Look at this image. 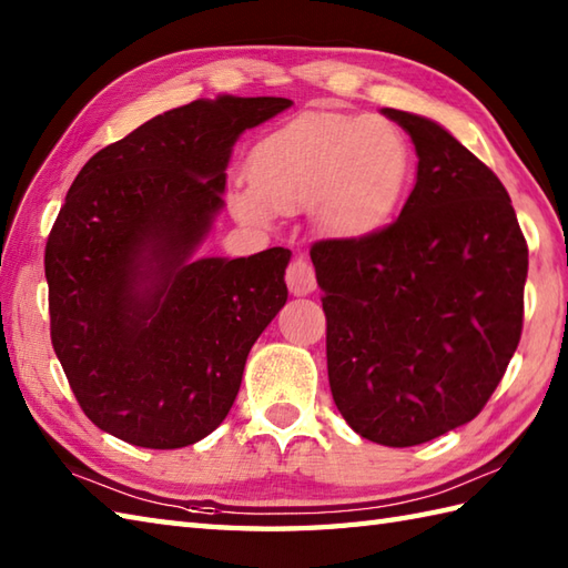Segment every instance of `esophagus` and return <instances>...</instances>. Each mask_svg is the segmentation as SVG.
<instances>
[{
	"label": "esophagus",
	"instance_id": "1",
	"mask_svg": "<svg viewBox=\"0 0 568 568\" xmlns=\"http://www.w3.org/2000/svg\"><path fill=\"white\" fill-rule=\"evenodd\" d=\"M285 283L291 287V293L295 295H307L317 287V277H315V268L312 263L303 256L291 258L285 268Z\"/></svg>",
	"mask_w": 568,
	"mask_h": 568
}]
</instances>
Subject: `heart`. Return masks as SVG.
<instances>
[{
  "label": "heart",
  "mask_w": 568,
  "mask_h": 568,
  "mask_svg": "<svg viewBox=\"0 0 568 568\" xmlns=\"http://www.w3.org/2000/svg\"><path fill=\"white\" fill-rule=\"evenodd\" d=\"M407 146L393 124L364 114H307L265 136L251 153V180L234 187L241 220L310 204L334 234H364L400 200Z\"/></svg>",
  "instance_id": "obj_1"
}]
</instances>
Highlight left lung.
<instances>
[{
	"instance_id": "8db88e82",
	"label": "left lung",
	"mask_w": 568,
	"mask_h": 568,
	"mask_svg": "<svg viewBox=\"0 0 568 568\" xmlns=\"http://www.w3.org/2000/svg\"><path fill=\"white\" fill-rule=\"evenodd\" d=\"M417 151L400 214L320 239L334 403L354 432L415 446L486 407L523 336L527 241L498 175L425 116L383 110Z\"/></svg>"
}]
</instances>
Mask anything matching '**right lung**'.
I'll return each instance as SVG.
<instances>
[{"instance_id": "add662e5", "label": "right lung", "mask_w": 568, "mask_h": 568, "mask_svg": "<svg viewBox=\"0 0 568 568\" xmlns=\"http://www.w3.org/2000/svg\"><path fill=\"white\" fill-rule=\"evenodd\" d=\"M285 98L195 100L82 165L45 241L51 344L82 413L146 449L207 437L285 305L291 251L190 258L222 210L244 129Z\"/></svg>"}]
</instances>
